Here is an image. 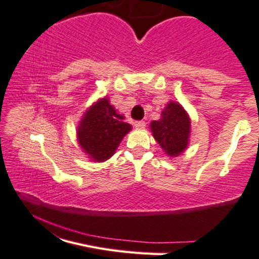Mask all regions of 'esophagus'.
<instances>
[{"label":"esophagus","instance_id":"1","mask_svg":"<svg viewBox=\"0 0 259 259\" xmlns=\"http://www.w3.org/2000/svg\"><path fill=\"white\" fill-rule=\"evenodd\" d=\"M133 126H135L137 130H143L146 127V123L143 121H137V122H135V124H133Z\"/></svg>","mask_w":259,"mask_h":259}]
</instances>
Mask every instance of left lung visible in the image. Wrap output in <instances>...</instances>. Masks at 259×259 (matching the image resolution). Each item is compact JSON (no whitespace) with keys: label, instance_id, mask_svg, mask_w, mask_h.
<instances>
[{"label":"left lung","instance_id":"left-lung-1","mask_svg":"<svg viewBox=\"0 0 259 259\" xmlns=\"http://www.w3.org/2000/svg\"><path fill=\"white\" fill-rule=\"evenodd\" d=\"M152 136L168 157H178L186 151L191 136V118L181 103L168 101L158 121L149 124Z\"/></svg>","mask_w":259,"mask_h":259}]
</instances>
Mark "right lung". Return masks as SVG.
Instances as JSON below:
<instances>
[{
  "mask_svg": "<svg viewBox=\"0 0 259 259\" xmlns=\"http://www.w3.org/2000/svg\"><path fill=\"white\" fill-rule=\"evenodd\" d=\"M123 119L107 97L100 98L87 108L77 126V142L91 161L105 162L113 156L132 130Z\"/></svg>",
  "mask_w": 259,
  "mask_h": 259,
  "instance_id": "1",
  "label": "right lung"
}]
</instances>
